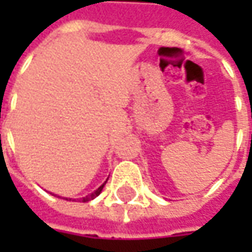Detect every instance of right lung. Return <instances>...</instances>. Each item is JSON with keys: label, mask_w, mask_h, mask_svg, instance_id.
Segmentation results:
<instances>
[{"label": "right lung", "mask_w": 252, "mask_h": 252, "mask_svg": "<svg viewBox=\"0 0 252 252\" xmlns=\"http://www.w3.org/2000/svg\"><path fill=\"white\" fill-rule=\"evenodd\" d=\"M105 184H106V182H105ZM105 184H102L101 187L96 189L95 192H92V193H90L88 196H85V198H83V202H88V200H92V199L96 198V196H98V195H99V193H101V192H102V189H103V187H105ZM67 200H68V199H67Z\"/></svg>", "instance_id": "1"}]
</instances>
